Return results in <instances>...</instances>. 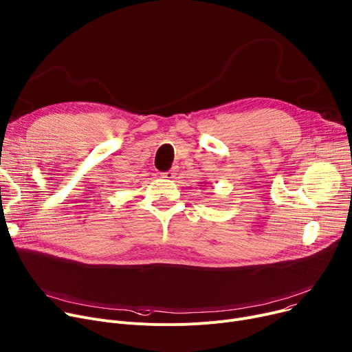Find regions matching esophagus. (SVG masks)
<instances>
[{"instance_id": "34e87169", "label": "esophagus", "mask_w": 352, "mask_h": 352, "mask_svg": "<svg viewBox=\"0 0 352 352\" xmlns=\"http://www.w3.org/2000/svg\"><path fill=\"white\" fill-rule=\"evenodd\" d=\"M176 175H177V169H176V168L172 169V170H169V172L162 173V176H164L165 179H169V180H173V179L176 177Z\"/></svg>"}]
</instances>
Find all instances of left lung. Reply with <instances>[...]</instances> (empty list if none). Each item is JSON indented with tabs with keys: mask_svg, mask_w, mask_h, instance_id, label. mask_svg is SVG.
Segmentation results:
<instances>
[{
	"mask_svg": "<svg viewBox=\"0 0 352 352\" xmlns=\"http://www.w3.org/2000/svg\"><path fill=\"white\" fill-rule=\"evenodd\" d=\"M204 183H206V182H204Z\"/></svg>",
	"mask_w": 352,
	"mask_h": 352,
	"instance_id": "obj_1",
	"label": "left lung"
}]
</instances>
